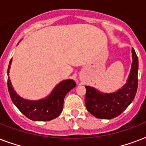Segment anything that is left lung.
<instances>
[{
  "mask_svg": "<svg viewBox=\"0 0 146 146\" xmlns=\"http://www.w3.org/2000/svg\"><path fill=\"white\" fill-rule=\"evenodd\" d=\"M131 70L127 83L113 93H102L91 86H86L87 111L100 119H112L119 116L133 101L138 88V57L132 49Z\"/></svg>",
  "mask_w": 146,
  "mask_h": 146,
  "instance_id": "1",
  "label": "left lung"
}]
</instances>
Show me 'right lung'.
<instances>
[{
	"label": "right lung",
	"instance_id": "1",
	"mask_svg": "<svg viewBox=\"0 0 146 146\" xmlns=\"http://www.w3.org/2000/svg\"><path fill=\"white\" fill-rule=\"evenodd\" d=\"M11 63L12 59L8 66L7 87L11 100L17 108L26 117L35 121H48L57 117L63 110L64 97L76 86V82L73 80H64L57 85L51 93L44 99L29 101L18 96L13 88L9 77Z\"/></svg>",
	"mask_w": 146,
	"mask_h": 146
}]
</instances>
